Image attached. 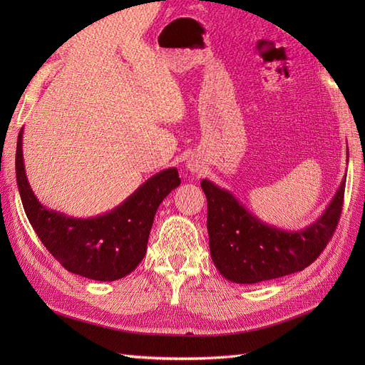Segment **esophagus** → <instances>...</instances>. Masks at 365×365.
<instances>
[{
	"instance_id": "obj_1",
	"label": "esophagus",
	"mask_w": 365,
	"mask_h": 365,
	"mask_svg": "<svg viewBox=\"0 0 365 365\" xmlns=\"http://www.w3.org/2000/svg\"><path fill=\"white\" fill-rule=\"evenodd\" d=\"M185 168H187V170H189L190 173H197V170H200V163H197V160H195V158H190L189 161L185 163Z\"/></svg>"
}]
</instances>
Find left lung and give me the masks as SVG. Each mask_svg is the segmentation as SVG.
I'll list each match as a JSON object with an SVG mask.
<instances>
[{"label": "left lung", "instance_id": "1", "mask_svg": "<svg viewBox=\"0 0 365 365\" xmlns=\"http://www.w3.org/2000/svg\"><path fill=\"white\" fill-rule=\"evenodd\" d=\"M201 187L207 196V230L215 267L230 282L252 284L303 271L319 256L338 225L346 176L324 212L302 230L263 222L233 193L210 180H202Z\"/></svg>", "mask_w": 365, "mask_h": 365}]
</instances>
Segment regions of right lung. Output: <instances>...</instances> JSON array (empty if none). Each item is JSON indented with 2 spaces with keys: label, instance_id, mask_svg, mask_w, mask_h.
Wrapping results in <instances>:
<instances>
[{
  "label": "right lung",
  "instance_id": "obj_1",
  "mask_svg": "<svg viewBox=\"0 0 365 365\" xmlns=\"http://www.w3.org/2000/svg\"><path fill=\"white\" fill-rule=\"evenodd\" d=\"M23 134L16 145V184L24 212L38 237L62 267L85 279L114 282L134 271L148 250V239L163 200L181 184L178 169H164L143 182L111 212L74 217L42 205L26 175Z\"/></svg>",
  "mask_w": 365,
  "mask_h": 365
}]
</instances>
